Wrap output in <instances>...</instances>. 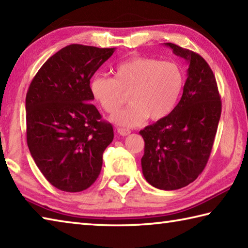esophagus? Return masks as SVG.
<instances>
[{
	"mask_svg": "<svg viewBox=\"0 0 248 248\" xmlns=\"http://www.w3.org/2000/svg\"><path fill=\"white\" fill-rule=\"evenodd\" d=\"M118 133L121 135V136H127V135L130 134V130L126 128H118Z\"/></svg>",
	"mask_w": 248,
	"mask_h": 248,
	"instance_id": "1",
	"label": "esophagus"
}]
</instances>
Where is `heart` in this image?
<instances>
[{
	"label": "heart",
	"instance_id": "b5f03b06",
	"mask_svg": "<svg viewBox=\"0 0 248 248\" xmlns=\"http://www.w3.org/2000/svg\"><path fill=\"white\" fill-rule=\"evenodd\" d=\"M184 87V73L174 62L150 57H133L115 67L114 78L96 76L91 91L95 100L107 113H114L127 96L128 108L111 116L119 125L137 126L148 116L158 121L174 110Z\"/></svg>",
	"mask_w": 248,
	"mask_h": 248
}]
</instances>
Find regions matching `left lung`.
<instances>
[{"label": "left lung", "instance_id": "obj_1", "mask_svg": "<svg viewBox=\"0 0 248 248\" xmlns=\"http://www.w3.org/2000/svg\"><path fill=\"white\" fill-rule=\"evenodd\" d=\"M189 64L184 93L174 110L139 132L144 140L142 174L154 188L177 190L198 178L211 155L221 114L212 69L203 57L164 43Z\"/></svg>", "mask_w": 248, "mask_h": 248}]
</instances>
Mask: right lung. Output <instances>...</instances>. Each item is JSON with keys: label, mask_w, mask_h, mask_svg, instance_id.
<instances>
[{"label": "right lung", "mask_w": 248, "mask_h": 248, "mask_svg": "<svg viewBox=\"0 0 248 248\" xmlns=\"http://www.w3.org/2000/svg\"><path fill=\"white\" fill-rule=\"evenodd\" d=\"M114 50L68 45L47 59L28 90V147L43 176L62 191L90 188L113 140L112 125L91 104L90 83Z\"/></svg>", "instance_id": "right-lung-1"}]
</instances>
